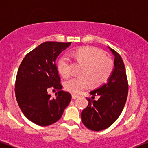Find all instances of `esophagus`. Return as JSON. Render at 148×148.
Segmentation results:
<instances>
[{
    "label": "esophagus",
    "instance_id": "1",
    "mask_svg": "<svg viewBox=\"0 0 148 148\" xmlns=\"http://www.w3.org/2000/svg\"><path fill=\"white\" fill-rule=\"evenodd\" d=\"M79 95H74V94H73V95H71V98H72V99H74V100H75V99H77V98H79Z\"/></svg>",
    "mask_w": 148,
    "mask_h": 148
}]
</instances>
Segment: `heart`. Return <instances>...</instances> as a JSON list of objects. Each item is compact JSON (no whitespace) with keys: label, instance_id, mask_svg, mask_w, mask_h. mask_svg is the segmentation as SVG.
I'll return each instance as SVG.
<instances>
[{"label":"heart","instance_id":"obj_1","mask_svg":"<svg viewBox=\"0 0 148 148\" xmlns=\"http://www.w3.org/2000/svg\"><path fill=\"white\" fill-rule=\"evenodd\" d=\"M71 56L84 64L81 70L82 76L73 77L64 83L66 91L79 94L86 89L91 83L92 86H100L110 78L114 69V62L105 57V53L94 47H84L71 52ZM58 69L63 77L71 74V62L67 56H62L58 62Z\"/></svg>","mask_w":148,"mask_h":148}]
</instances>
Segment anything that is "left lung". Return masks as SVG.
Segmentation results:
<instances>
[{
  "instance_id": "obj_1",
  "label": "left lung",
  "mask_w": 148,
  "mask_h": 148,
  "mask_svg": "<svg viewBox=\"0 0 148 148\" xmlns=\"http://www.w3.org/2000/svg\"><path fill=\"white\" fill-rule=\"evenodd\" d=\"M108 48L114 56V68L108 82L90 92L92 100L87 98L88 105L81 114L84 126L94 131H102L113 124L127 99L129 86L124 62L117 52ZM96 95L100 97L98 101L94 100Z\"/></svg>"
}]
</instances>
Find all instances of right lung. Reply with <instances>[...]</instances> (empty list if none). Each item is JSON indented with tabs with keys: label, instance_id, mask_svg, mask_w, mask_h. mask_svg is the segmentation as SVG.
<instances>
[{
	"label": "right lung",
	"instance_id": "add662e5",
	"mask_svg": "<svg viewBox=\"0 0 148 148\" xmlns=\"http://www.w3.org/2000/svg\"><path fill=\"white\" fill-rule=\"evenodd\" d=\"M69 43L48 41L29 52L21 62L15 82V95L24 116L42 126L51 125L61 118L71 101V94L61 90L56 58ZM58 90L56 99L47 92Z\"/></svg>",
	"mask_w": 148,
	"mask_h": 148
}]
</instances>
